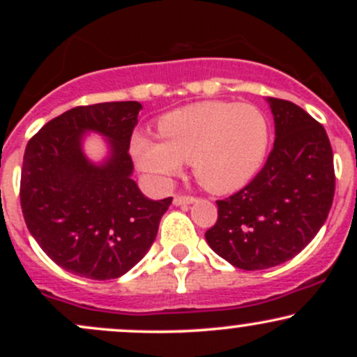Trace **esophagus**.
<instances>
[{"label": "esophagus", "mask_w": 357, "mask_h": 357, "mask_svg": "<svg viewBox=\"0 0 357 357\" xmlns=\"http://www.w3.org/2000/svg\"><path fill=\"white\" fill-rule=\"evenodd\" d=\"M196 198H192V196H188V195H176L173 198V203L176 206H183V204H191L195 203Z\"/></svg>", "instance_id": "1"}]
</instances>
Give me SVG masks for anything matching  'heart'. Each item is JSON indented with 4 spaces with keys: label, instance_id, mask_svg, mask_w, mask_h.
I'll return each mask as SVG.
<instances>
[{
    "label": "heart",
    "instance_id": "heart-1",
    "mask_svg": "<svg viewBox=\"0 0 357 357\" xmlns=\"http://www.w3.org/2000/svg\"><path fill=\"white\" fill-rule=\"evenodd\" d=\"M158 139L137 134L132 155L142 173L166 186L190 162L204 190L228 195L241 190L264 166L270 144L265 114L255 105L206 100L159 119Z\"/></svg>",
    "mask_w": 357,
    "mask_h": 357
}]
</instances>
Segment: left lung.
Masks as SVG:
<instances>
[{
	"instance_id": "obj_1",
	"label": "left lung",
	"mask_w": 357,
	"mask_h": 357,
	"mask_svg": "<svg viewBox=\"0 0 357 357\" xmlns=\"http://www.w3.org/2000/svg\"><path fill=\"white\" fill-rule=\"evenodd\" d=\"M275 142L261 171L230 198L204 233L208 245L233 267L264 270L301 253L333 206L335 176L326 129L289 100L267 99Z\"/></svg>"
}]
</instances>
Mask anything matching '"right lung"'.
I'll return each mask as SVG.
<instances>
[{
  "label": "right lung",
  "mask_w": 357,
  "mask_h": 357,
  "mask_svg": "<svg viewBox=\"0 0 357 357\" xmlns=\"http://www.w3.org/2000/svg\"><path fill=\"white\" fill-rule=\"evenodd\" d=\"M139 102L80 105L47 122L24 149L20 202L28 230L59 267L109 280L146 255L173 198H146L132 176ZM89 130L108 137L96 165L81 149Z\"/></svg>",
  "instance_id": "add662e5"
}]
</instances>
